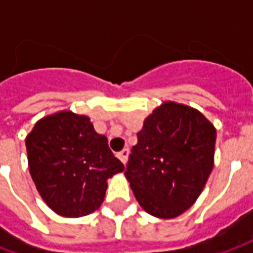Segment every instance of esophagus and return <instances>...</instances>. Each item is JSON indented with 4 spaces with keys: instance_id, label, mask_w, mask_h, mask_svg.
Wrapping results in <instances>:
<instances>
[{
    "instance_id": "34e87169",
    "label": "esophagus",
    "mask_w": 253,
    "mask_h": 253,
    "mask_svg": "<svg viewBox=\"0 0 253 253\" xmlns=\"http://www.w3.org/2000/svg\"><path fill=\"white\" fill-rule=\"evenodd\" d=\"M118 156V159L121 160L123 164H126L127 163V159H128V149H123L122 152H119V153L116 154Z\"/></svg>"
}]
</instances>
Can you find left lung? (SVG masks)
I'll return each instance as SVG.
<instances>
[{
    "label": "left lung",
    "instance_id": "left-lung-1",
    "mask_svg": "<svg viewBox=\"0 0 253 253\" xmlns=\"http://www.w3.org/2000/svg\"><path fill=\"white\" fill-rule=\"evenodd\" d=\"M125 172L150 215L179 217L201 195L214 167L217 131L201 111L164 101L143 121Z\"/></svg>",
    "mask_w": 253,
    "mask_h": 253
}]
</instances>
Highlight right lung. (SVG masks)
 Returning <instances> with one entry per match:
<instances>
[{
  "mask_svg": "<svg viewBox=\"0 0 253 253\" xmlns=\"http://www.w3.org/2000/svg\"><path fill=\"white\" fill-rule=\"evenodd\" d=\"M36 190L58 215L78 218L97 210L107 180L125 170L86 115L63 110L36 122L25 138Z\"/></svg>",
  "mask_w": 253,
  "mask_h": 253,
  "instance_id": "right-lung-1",
  "label": "right lung"
}]
</instances>
